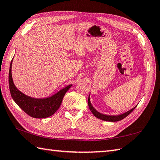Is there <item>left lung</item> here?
<instances>
[{"instance_id":"1","label":"left lung","mask_w":160,"mask_h":160,"mask_svg":"<svg viewBox=\"0 0 160 160\" xmlns=\"http://www.w3.org/2000/svg\"><path fill=\"white\" fill-rule=\"evenodd\" d=\"M88 105H89V109L91 110V112H92V114L94 115L96 118H98L101 120H103L105 121H110V122L119 121L122 119H123V118H126L128 115H129L137 106V105L136 106H134L133 108L130 109V110H128L126 112H123V113H122V114H118V115L104 114L101 113V112H98L93 107V105H92V103H91V101H90V94H89V98H88Z\"/></svg>"}]
</instances>
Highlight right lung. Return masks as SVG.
<instances>
[{
    "instance_id": "right-lung-1",
    "label": "right lung",
    "mask_w": 160,
    "mask_h": 160,
    "mask_svg": "<svg viewBox=\"0 0 160 160\" xmlns=\"http://www.w3.org/2000/svg\"><path fill=\"white\" fill-rule=\"evenodd\" d=\"M12 62L13 59H12L9 67V87L12 98H13L14 101L31 117L44 118L54 114L60 107L65 93L71 88L72 84H68L51 96L42 98H32L22 93L14 84L12 76Z\"/></svg>"
}]
</instances>
